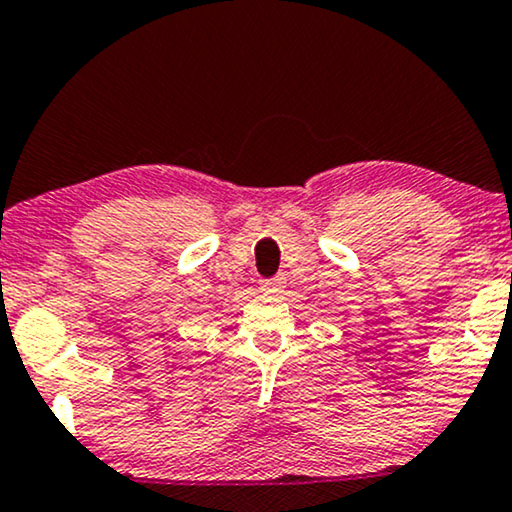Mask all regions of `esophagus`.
Segmentation results:
<instances>
[{
    "instance_id": "obj_1",
    "label": "esophagus",
    "mask_w": 512,
    "mask_h": 512,
    "mask_svg": "<svg viewBox=\"0 0 512 512\" xmlns=\"http://www.w3.org/2000/svg\"><path fill=\"white\" fill-rule=\"evenodd\" d=\"M261 289L265 291V294H282V289H284L282 277H272V280H261Z\"/></svg>"
}]
</instances>
